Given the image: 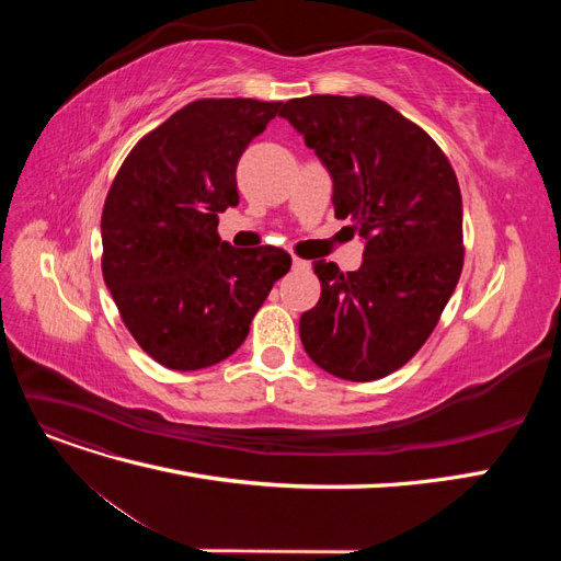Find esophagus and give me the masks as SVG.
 I'll return each mask as SVG.
<instances>
[{
	"mask_svg": "<svg viewBox=\"0 0 561 561\" xmlns=\"http://www.w3.org/2000/svg\"><path fill=\"white\" fill-rule=\"evenodd\" d=\"M293 268H309V262H304V260L295 257V260H293Z\"/></svg>",
	"mask_w": 561,
	"mask_h": 561,
	"instance_id": "1",
	"label": "esophagus"
}]
</instances>
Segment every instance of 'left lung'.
Returning a JSON list of instances; mask_svg holds the SVG:
<instances>
[{
	"label": "left lung",
	"mask_w": 561,
	"mask_h": 561,
	"mask_svg": "<svg viewBox=\"0 0 561 561\" xmlns=\"http://www.w3.org/2000/svg\"><path fill=\"white\" fill-rule=\"evenodd\" d=\"M280 116L325 163L334 215L365 241L358 271L313 262L320 299L301 313V344L339 379H381L426 344L461 276L456 173L426 130L379 98H295Z\"/></svg>",
	"instance_id": "8db88e82"
}]
</instances>
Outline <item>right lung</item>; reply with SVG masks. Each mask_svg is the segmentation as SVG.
Here are the masks:
<instances>
[{"mask_svg": "<svg viewBox=\"0 0 561 561\" xmlns=\"http://www.w3.org/2000/svg\"><path fill=\"white\" fill-rule=\"evenodd\" d=\"M280 103L203 98L130 149L103 208V278L124 325L159 365L222 363L290 271L280 248H233L217 215L239 203L236 165Z\"/></svg>", "mask_w": 561, "mask_h": 561, "instance_id": "right-lung-1", "label": "right lung"}]
</instances>
